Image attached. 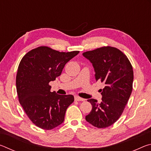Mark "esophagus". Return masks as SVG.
<instances>
[{
  "label": "esophagus",
  "mask_w": 151,
  "mask_h": 151,
  "mask_svg": "<svg viewBox=\"0 0 151 151\" xmlns=\"http://www.w3.org/2000/svg\"><path fill=\"white\" fill-rule=\"evenodd\" d=\"M75 101H85V99L81 98V97H79L78 96H76L75 97Z\"/></svg>",
  "instance_id": "34e87169"
}]
</instances>
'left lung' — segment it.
<instances>
[{"instance_id": "8db88e82", "label": "left lung", "mask_w": 151, "mask_h": 151, "mask_svg": "<svg viewBox=\"0 0 151 151\" xmlns=\"http://www.w3.org/2000/svg\"><path fill=\"white\" fill-rule=\"evenodd\" d=\"M95 72L96 81L104 84L102 101L88 99L92 106L86 121L103 129L114 123L123 112L132 90L133 70L127 56L116 48L103 47L83 53Z\"/></svg>"}]
</instances>
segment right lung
I'll return each instance as SVG.
<instances>
[{"mask_svg": "<svg viewBox=\"0 0 151 151\" xmlns=\"http://www.w3.org/2000/svg\"><path fill=\"white\" fill-rule=\"evenodd\" d=\"M78 53L39 47L27 52L20 61L16 77L19 100L30 121L40 129L51 130L64 122L74 96L50 92L48 83L55 81L66 64Z\"/></svg>", "mask_w": 151, "mask_h": 151, "instance_id": "1", "label": "right lung"}]
</instances>
